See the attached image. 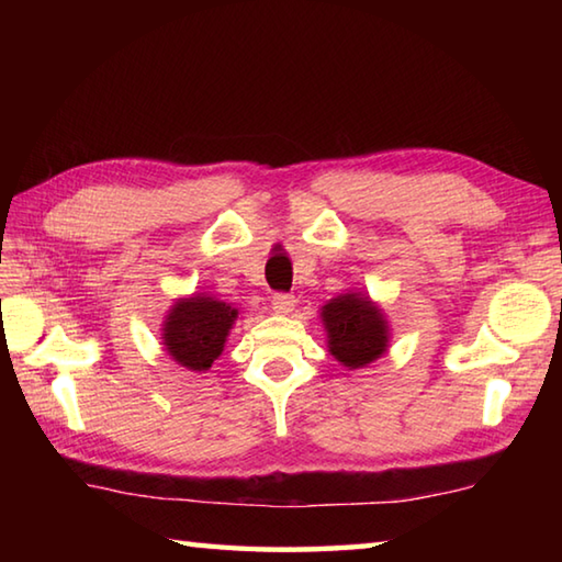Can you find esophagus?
I'll use <instances>...</instances> for the list:
<instances>
[{"instance_id": "obj_1", "label": "esophagus", "mask_w": 562, "mask_h": 562, "mask_svg": "<svg viewBox=\"0 0 562 562\" xmlns=\"http://www.w3.org/2000/svg\"><path fill=\"white\" fill-rule=\"evenodd\" d=\"M294 304H296L294 294H288V292H274L272 294V308L278 314H290L292 308H294Z\"/></svg>"}]
</instances>
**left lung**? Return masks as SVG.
<instances>
[{"label":"left lung","mask_w":562,"mask_h":562,"mask_svg":"<svg viewBox=\"0 0 562 562\" xmlns=\"http://www.w3.org/2000/svg\"><path fill=\"white\" fill-rule=\"evenodd\" d=\"M330 355L345 367L357 369L386 350V321L372 302L357 294H342L324 306Z\"/></svg>","instance_id":"8db88e82"}]
</instances>
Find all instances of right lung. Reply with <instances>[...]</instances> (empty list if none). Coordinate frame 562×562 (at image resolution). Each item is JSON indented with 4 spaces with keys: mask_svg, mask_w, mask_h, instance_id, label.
<instances>
[{
    "mask_svg": "<svg viewBox=\"0 0 562 562\" xmlns=\"http://www.w3.org/2000/svg\"><path fill=\"white\" fill-rule=\"evenodd\" d=\"M236 314V308L226 302L205 294L178 302L164 324L166 350L178 364L205 372L222 355Z\"/></svg>",
    "mask_w": 562,
    "mask_h": 562,
    "instance_id": "add662e5",
    "label": "right lung"
}]
</instances>
